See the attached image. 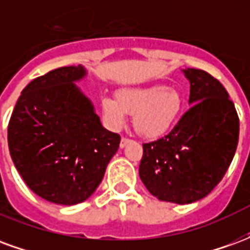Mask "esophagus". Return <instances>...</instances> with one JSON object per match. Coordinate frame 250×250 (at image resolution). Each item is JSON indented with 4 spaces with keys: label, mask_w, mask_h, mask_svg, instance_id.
Masks as SVG:
<instances>
[{
    "label": "esophagus",
    "mask_w": 250,
    "mask_h": 250,
    "mask_svg": "<svg viewBox=\"0 0 250 250\" xmlns=\"http://www.w3.org/2000/svg\"><path fill=\"white\" fill-rule=\"evenodd\" d=\"M130 142L131 141L128 138H122V141H120V148H123V147H125V145H128Z\"/></svg>",
    "instance_id": "obj_1"
}]
</instances>
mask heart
<instances>
[{"mask_svg": "<svg viewBox=\"0 0 250 250\" xmlns=\"http://www.w3.org/2000/svg\"><path fill=\"white\" fill-rule=\"evenodd\" d=\"M185 107L184 96L165 84L143 87H123L116 99L104 96L100 109L104 123L112 130L120 128L125 114L132 115L134 130L145 138H157L173 127Z\"/></svg>", "mask_w": 250, "mask_h": 250, "instance_id": "b5f03b06", "label": "heart"}]
</instances>
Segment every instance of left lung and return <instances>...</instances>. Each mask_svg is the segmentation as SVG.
<instances>
[{"mask_svg": "<svg viewBox=\"0 0 250 250\" xmlns=\"http://www.w3.org/2000/svg\"><path fill=\"white\" fill-rule=\"evenodd\" d=\"M191 105L168 134L143 145L139 177L159 201L191 204L220 184L236 154L240 120L224 85L186 68Z\"/></svg>", "mask_w": 250, "mask_h": 250, "instance_id": "8db88e82", "label": "left lung"}]
</instances>
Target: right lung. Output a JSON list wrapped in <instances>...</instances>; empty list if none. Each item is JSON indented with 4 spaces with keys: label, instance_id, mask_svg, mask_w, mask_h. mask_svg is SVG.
<instances>
[{
    "label": "right lung",
    "instance_id": "obj_1",
    "mask_svg": "<svg viewBox=\"0 0 250 250\" xmlns=\"http://www.w3.org/2000/svg\"><path fill=\"white\" fill-rule=\"evenodd\" d=\"M85 68L62 66L22 89L8 125L10 157L28 188L57 205H76L98 188L120 136L105 130L75 83Z\"/></svg>",
    "mask_w": 250,
    "mask_h": 250
}]
</instances>
